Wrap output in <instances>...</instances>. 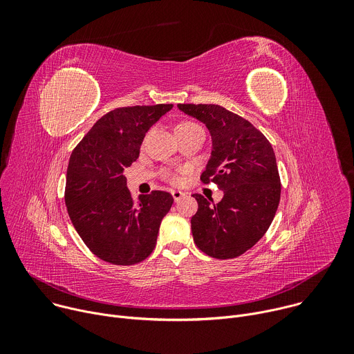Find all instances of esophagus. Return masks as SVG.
<instances>
[{
    "label": "esophagus",
    "mask_w": 354,
    "mask_h": 354,
    "mask_svg": "<svg viewBox=\"0 0 354 354\" xmlns=\"http://www.w3.org/2000/svg\"><path fill=\"white\" fill-rule=\"evenodd\" d=\"M171 194H172V197H174L175 201H179V200L185 196V193H183L182 190H171Z\"/></svg>",
    "instance_id": "obj_1"
}]
</instances>
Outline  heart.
<instances>
[{"mask_svg":"<svg viewBox=\"0 0 354 354\" xmlns=\"http://www.w3.org/2000/svg\"><path fill=\"white\" fill-rule=\"evenodd\" d=\"M194 130H201L200 126L192 120H182L176 124L175 127V131H176V136L179 134H186V133H190V131H194ZM164 179L168 180L169 183H178L180 180V175L179 172H172V171H165L162 174Z\"/></svg>","mask_w":354,"mask_h":354,"instance_id":"1","label":"heart"}]
</instances>
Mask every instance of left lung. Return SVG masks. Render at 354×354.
Segmentation results:
<instances>
[{
    "label": "left lung",
    "mask_w": 354,
    "mask_h": 354,
    "mask_svg": "<svg viewBox=\"0 0 354 354\" xmlns=\"http://www.w3.org/2000/svg\"><path fill=\"white\" fill-rule=\"evenodd\" d=\"M178 108L210 130L212 158L200 180L224 192L217 205L212 197L192 194L198 205L190 220L193 241L212 258H238L266 234L279 207L281 183L272 144L250 122L220 105Z\"/></svg>",
    "instance_id": "left-lung-1"
}]
</instances>
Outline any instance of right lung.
I'll use <instances>...</instances> for the list:
<instances>
[{"label": "right lung", "mask_w": 354, "mask_h": 354, "mask_svg": "<svg viewBox=\"0 0 354 354\" xmlns=\"http://www.w3.org/2000/svg\"><path fill=\"white\" fill-rule=\"evenodd\" d=\"M172 104L126 106L100 118L70 157L66 206L70 220L93 255L113 265H136L157 243L174 197L153 190L134 201L123 171L140 156L145 133Z\"/></svg>", "instance_id": "1"}]
</instances>
